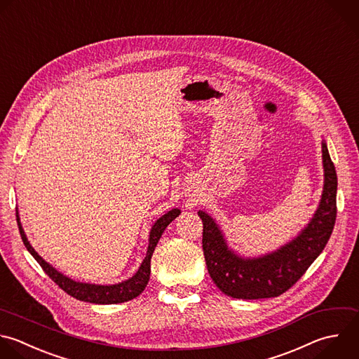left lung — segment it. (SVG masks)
I'll use <instances>...</instances> for the list:
<instances>
[{
	"instance_id": "8db88e82",
	"label": "left lung",
	"mask_w": 359,
	"mask_h": 359,
	"mask_svg": "<svg viewBox=\"0 0 359 359\" xmlns=\"http://www.w3.org/2000/svg\"><path fill=\"white\" fill-rule=\"evenodd\" d=\"M324 184L318 206L299 234L272 252L241 257L231 247L205 210L198 216L203 223L202 247L208 272L216 286L234 299L276 297L293 286L324 250L337 216V172L327 144L321 143Z\"/></svg>"
}]
</instances>
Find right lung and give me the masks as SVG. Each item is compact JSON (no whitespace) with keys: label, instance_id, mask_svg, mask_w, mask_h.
I'll return each mask as SVG.
<instances>
[{"label":"right lung","instance_id":"add662e5","mask_svg":"<svg viewBox=\"0 0 359 359\" xmlns=\"http://www.w3.org/2000/svg\"><path fill=\"white\" fill-rule=\"evenodd\" d=\"M180 213H181V210L175 208V209L168 210L165 215H163L160 219L156 220V223L151 226V230H150L147 254H146L142 265L139 266L137 272L132 278L122 280L119 283H115V285H97V283L79 282V280H74V279L69 278L67 275L62 273L55 266H52L49 262H46L31 245V243L28 241V237L22 229L18 210H17V222H18L20 233H21V237H22V241H24L27 250L34 255V258L39 262V265L43 268V271L52 278V280L56 282L66 293H69L70 296H73L79 300H83V302H90V303H97V304H115V303H123V302L132 300V299L137 297L144 290V287L147 286L149 279H150V271H151L150 262H151V255L154 252V248H156L161 234L164 233L165 227L175 217H178Z\"/></svg>","mask_w":359,"mask_h":359}]
</instances>
